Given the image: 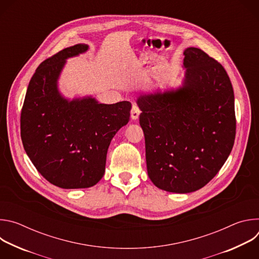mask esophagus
<instances>
[{"mask_svg": "<svg viewBox=\"0 0 259 259\" xmlns=\"http://www.w3.org/2000/svg\"><path fill=\"white\" fill-rule=\"evenodd\" d=\"M139 115H140L139 107L136 104H133L132 108H131V119L132 120H137Z\"/></svg>", "mask_w": 259, "mask_h": 259, "instance_id": "1", "label": "esophagus"}]
</instances>
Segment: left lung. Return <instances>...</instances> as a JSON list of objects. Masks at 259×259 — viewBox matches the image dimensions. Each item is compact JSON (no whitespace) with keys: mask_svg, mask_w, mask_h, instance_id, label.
Listing matches in <instances>:
<instances>
[{"mask_svg":"<svg viewBox=\"0 0 259 259\" xmlns=\"http://www.w3.org/2000/svg\"><path fill=\"white\" fill-rule=\"evenodd\" d=\"M181 85L140 94L147 174L163 191L202 189L228 160L236 136L235 96L224 66L199 48L183 51Z\"/></svg>","mask_w":259,"mask_h":259,"instance_id":"obj_1","label":"left lung"}]
</instances>
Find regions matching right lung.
I'll list each match as a JSON object with an SVG mask.
<instances>
[{"label":"right lung","mask_w":259,"mask_h":259,"mask_svg":"<svg viewBox=\"0 0 259 259\" xmlns=\"http://www.w3.org/2000/svg\"><path fill=\"white\" fill-rule=\"evenodd\" d=\"M89 50L67 47L43 61L29 81L21 110L24 151L50 183L61 189L91 188L102 178L108 146L130 120L131 103L104 104L91 96L67 98L58 88L66 60Z\"/></svg>","instance_id":"1"}]
</instances>
